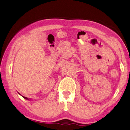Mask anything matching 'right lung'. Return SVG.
<instances>
[{
	"instance_id": "add662e5",
	"label": "right lung",
	"mask_w": 130,
	"mask_h": 130,
	"mask_svg": "<svg viewBox=\"0 0 130 130\" xmlns=\"http://www.w3.org/2000/svg\"><path fill=\"white\" fill-rule=\"evenodd\" d=\"M22 97H23V98H25V99H28V98H26V97L23 96H22ZM28 100H29V99H28Z\"/></svg>"
}]
</instances>
